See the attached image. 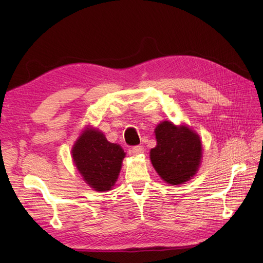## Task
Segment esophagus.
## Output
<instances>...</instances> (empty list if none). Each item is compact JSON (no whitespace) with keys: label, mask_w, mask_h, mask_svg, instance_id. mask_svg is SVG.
<instances>
[{"label":"esophagus","mask_w":263,"mask_h":263,"mask_svg":"<svg viewBox=\"0 0 263 263\" xmlns=\"http://www.w3.org/2000/svg\"><path fill=\"white\" fill-rule=\"evenodd\" d=\"M145 151V148L142 146H135L132 148V153L134 155H139V154H142Z\"/></svg>","instance_id":"obj_1"}]
</instances>
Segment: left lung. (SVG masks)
I'll use <instances>...</instances> for the list:
<instances>
[{
	"label": "left lung",
	"mask_w": 263,
	"mask_h": 263,
	"mask_svg": "<svg viewBox=\"0 0 263 263\" xmlns=\"http://www.w3.org/2000/svg\"><path fill=\"white\" fill-rule=\"evenodd\" d=\"M157 146L150 150L154 168L163 181L177 185L186 182L198 169L202 144L198 135L186 126L162 122L156 128Z\"/></svg>",
	"instance_id": "obj_1"
}]
</instances>
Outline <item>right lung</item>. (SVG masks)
Returning <instances> with one entry per match:
<instances>
[{
	"mask_svg": "<svg viewBox=\"0 0 263 263\" xmlns=\"http://www.w3.org/2000/svg\"><path fill=\"white\" fill-rule=\"evenodd\" d=\"M124 150L110 144L101 132L86 129L72 149V158L78 170L89 185L97 191H108L116 182Z\"/></svg>",
	"mask_w": 263,
	"mask_h": 263,
	"instance_id": "add662e5",
	"label": "right lung"
}]
</instances>
